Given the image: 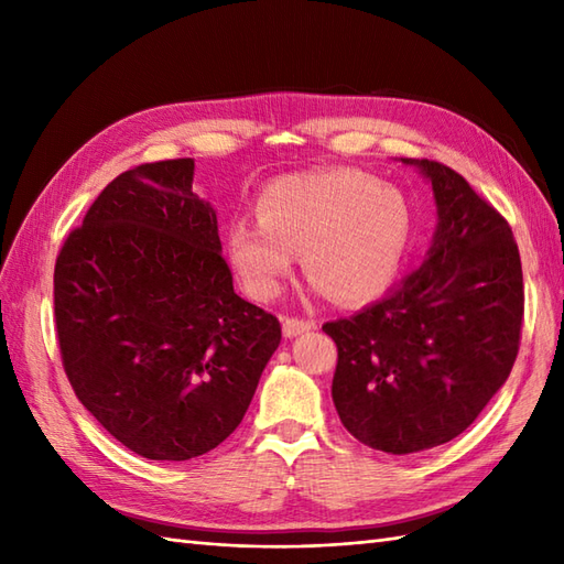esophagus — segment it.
<instances>
[{"mask_svg":"<svg viewBox=\"0 0 564 564\" xmlns=\"http://www.w3.org/2000/svg\"><path fill=\"white\" fill-rule=\"evenodd\" d=\"M315 329L313 319H301V317H283V334L289 339L301 337V334Z\"/></svg>","mask_w":564,"mask_h":564,"instance_id":"esophagus-1","label":"esophagus"}]
</instances>
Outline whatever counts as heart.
Returning <instances> with one entry per match:
<instances>
[{
	"instance_id": "obj_1",
	"label": "heart",
	"mask_w": 564,
	"mask_h": 564,
	"mask_svg": "<svg viewBox=\"0 0 564 564\" xmlns=\"http://www.w3.org/2000/svg\"><path fill=\"white\" fill-rule=\"evenodd\" d=\"M412 239V208L398 186L349 166L273 178L257 220L227 230V259L257 301L281 293L301 254L307 279L337 303H366L398 275Z\"/></svg>"
}]
</instances>
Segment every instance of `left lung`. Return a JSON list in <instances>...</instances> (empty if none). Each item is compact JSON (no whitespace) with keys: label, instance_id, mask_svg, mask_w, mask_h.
<instances>
[{"label":"left lung","instance_id":"8db88e82","mask_svg":"<svg viewBox=\"0 0 564 564\" xmlns=\"http://www.w3.org/2000/svg\"><path fill=\"white\" fill-rule=\"evenodd\" d=\"M434 188L422 267L382 301L327 322L332 400L354 438L392 455L448 443L505 386L519 354L523 273L509 223L451 166L402 160Z\"/></svg>","mask_w":564,"mask_h":564}]
</instances>
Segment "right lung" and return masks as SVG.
<instances>
[{"label":"right lung","instance_id":"1","mask_svg":"<svg viewBox=\"0 0 564 564\" xmlns=\"http://www.w3.org/2000/svg\"><path fill=\"white\" fill-rule=\"evenodd\" d=\"M194 160L106 186L55 261V327L72 390L126 448L191 460L242 422L281 325L232 289Z\"/></svg>","mask_w":564,"mask_h":564}]
</instances>
